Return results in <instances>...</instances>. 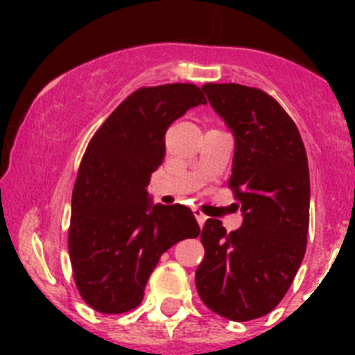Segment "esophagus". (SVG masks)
Segmentation results:
<instances>
[{"label":"esophagus","mask_w":355,"mask_h":355,"mask_svg":"<svg viewBox=\"0 0 355 355\" xmlns=\"http://www.w3.org/2000/svg\"><path fill=\"white\" fill-rule=\"evenodd\" d=\"M193 215H196L197 222H199V225H200V227H202V225H205V222H206V218H208V216H206L205 213L200 211V209H197V208H193Z\"/></svg>","instance_id":"1"}]
</instances>
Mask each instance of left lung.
Returning a JSON list of instances; mask_svg holds the SVG:
<instances>
[{
	"label": "left lung",
	"mask_w": 355,
	"mask_h": 355,
	"mask_svg": "<svg viewBox=\"0 0 355 355\" xmlns=\"http://www.w3.org/2000/svg\"><path fill=\"white\" fill-rule=\"evenodd\" d=\"M202 90L234 137L229 188L243 222L227 233L220 220H206L196 286L213 313L247 322L283 300L306 254V147L290 115L263 90L238 83H206Z\"/></svg>",
	"instance_id": "obj_1"
}]
</instances>
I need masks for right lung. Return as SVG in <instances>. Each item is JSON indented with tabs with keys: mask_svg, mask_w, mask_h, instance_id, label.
Listing matches in <instances>:
<instances>
[{
	"mask_svg": "<svg viewBox=\"0 0 355 355\" xmlns=\"http://www.w3.org/2000/svg\"><path fill=\"white\" fill-rule=\"evenodd\" d=\"M206 97L192 83L144 87L96 131L72 190L69 256L83 300L105 315L135 309L165 250L199 236L192 209L153 205L147 184L165 158V133Z\"/></svg>",
	"mask_w": 355,
	"mask_h": 355,
	"instance_id": "obj_1",
	"label": "right lung"
}]
</instances>
